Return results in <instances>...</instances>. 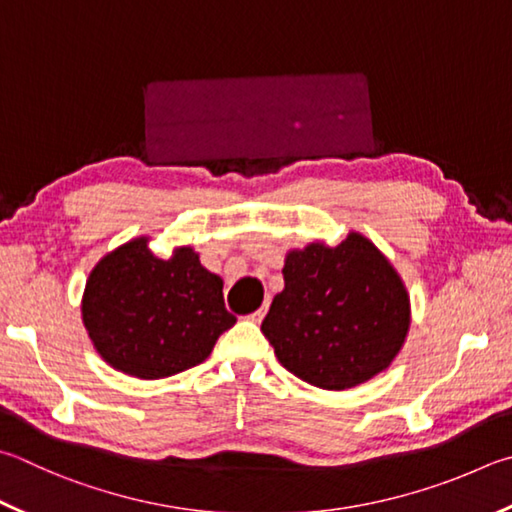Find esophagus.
Here are the masks:
<instances>
[{
    "label": "esophagus",
    "instance_id": "obj_1",
    "mask_svg": "<svg viewBox=\"0 0 512 512\" xmlns=\"http://www.w3.org/2000/svg\"><path fill=\"white\" fill-rule=\"evenodd\" d=\"M266 311H268V304H262V306H259V309L255 311V313H250L248 315V320H253V322H262L264 320V315H266Z\"/></svg>",
    "mask_w": 512,
    "mask_h": 512
}]
</instances>
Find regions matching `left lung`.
I'll list each match as a JSON object with an SVG mask.
<instances>
[{"label": "left lung", "mask_w": 512, "mask_h": 512, "mask_svg": "<svg viewBox=\"0 0 512 512\" xmlns=\"http://www.w3.org/2000/svg\"><path fill=\"white\" fill-rule=\"evenodd\" d=\"M262 333L277 360L322 389L367 383L392 365L410 329V297L387 257L358 232L309 244L284 262Z\"/></svg>", "instance_id": "8db88e82"}]
</instances>
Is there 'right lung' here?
Wrapping results in <instances>:
<instances>
[{
  "label": "right lung",
  "mask_w": 512,
  "mask_h": 512,
  "mask_svg": "<svg viewBox=\"0 0 512 512\" xmlns=\"http://www.w3.org/2000/svg\"><path fill=\"white\" fill-rule=\"evenodd\" d=\"M82 322L111 367L156 380L201 365L237 318L226 311L221 277L206 271L192 248L161 259L138 237L91 271Z\"/></svg>",
  "instance_id": "1"
}]
</instances>
